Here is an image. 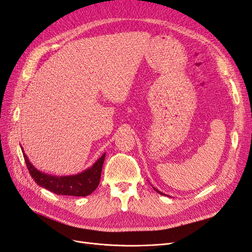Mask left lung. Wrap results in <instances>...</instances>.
Segmentation results:
<instances>
[{"instance_id": "left-lung-1", "label": "left lung", "mask_w": 252, "mask_h": 252, "mask_svg": "<svg viewBox=\"0 0 252 252\" xmlns=\"http://www.w3.org/2000/svg\"><path fill=\"white\" fill-rule=\"evenodd\" d=\"M154 189H155V190H156V191H157V192H158V193H159V194H163V195H165V194H164V193H163V192H161V191H159V190H158V189H157V188H155V187H154Z\"/></svg>"}]
</instances>
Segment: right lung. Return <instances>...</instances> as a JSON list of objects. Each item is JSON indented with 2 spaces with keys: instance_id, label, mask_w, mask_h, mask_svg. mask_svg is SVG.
<instances>
[{
  "instance_id": "1",
  "label": "right lung",
  "mask_w": 252,
  "mask_h": 252,
  "mask_svg": "<svg viewBox=\"0 0 252 252\" xmlns=\"http://www.w3.org/2000/svg\"><path fill=\"white\" fill-rule=\"evenodd\" d=\"M22 151L29 173L34 182L39 186L49 190L53 193L61 195L86 196L93 193L98 186L106 154H104L93 166L83 172L73 175H65V177H63V175L62 177H57V175L47 174L36 169L30 163L29 158L25 155L24 149L22 148Z\"/></svg>"
}]
</instances>
